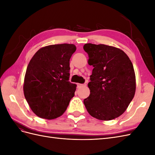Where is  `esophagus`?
<instances>
[{
    "label": "esophagus",
    "mask_w": 155,
    "mask_h": 155,
    "mask_svg": "<svg viewBox=\"0 0 155 155\" xmlns=\"http://www.w3.org/2000/svg\"><path fill=\"white\" fill-rule=\"evenodd\" d=\"M77 85H78V87H85V86H86L87 85H86V84H81V83H78V84H77Z\"/></svg>",
    "instance_id": "esophagus-1"
}]
</instances>
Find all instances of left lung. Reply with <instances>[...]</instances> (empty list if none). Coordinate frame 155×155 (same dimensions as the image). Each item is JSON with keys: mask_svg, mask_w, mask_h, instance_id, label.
Masks as SVG:
<instances>
[{"mask_svg": "<svg viewBox=\"0 0 155 155\" xmlns=\"http://www.w3.org/2000/svg\"><path fill=\"white\" fill-rule=\"evenodd\" d=\"M83 49L94 67L88 83L90 95L83 103L91 116L108 121L122 114L136 91L133 65L123 50L106 45L87 43Z\"/></svg>", "mask_w": 155, "mask_h": 155, "instance_id": "left-lung-1", "label": "left lung"}]
</instances>
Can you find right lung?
<instances>
[{
    "instance_id": "add662e5",
    "label": "right lung",
    "mask_w": 155,
    "mask_h": 155,
    "mask_svg": "<svg viewBox=\"0 0 155 155\" xmlns=\"http://www.w3.org/2000/svg\"><path fill=\"white\" fill-rule=\"evenodd\" d=\"M76 50L73 44L48 45L40 48L31 59L23 91L37 116L53 120L66 110L76 89V85L68 81L70 59Z\"/></svg>"
}]
</instances>
